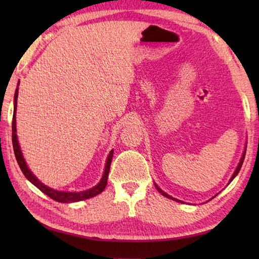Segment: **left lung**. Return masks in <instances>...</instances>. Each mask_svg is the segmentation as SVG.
<instances>
[{"label": "left lung", "instance_id": "left-lung-1", "mask_svg": "<svg viewBox=\"0 0 259 259\" xmlns=\"http://www.w3.org/2000/svg\"><path fill=\"white\" fill-rule=\"evenodd\" d=\"M247 147V146H246ZM245 155H246V150H244V152H243V156H241V158H240V161H239V163H238V166H237V168H236V170H235V172L233 174V176H232V178H230V180H229V183L230 181H232L236 176L238 175V172H239V170H240V168H241V166H243V162H244V159H245ZM155 186H156V188H157V190L160 192V194L162 195V196H164V197H167V198H169V199H172V200H176V201H178V202H184V201H181V200H178V199H176V198H172L171 196H169L168 194H166V192L164 191H162L160 188H159V187L155 184Z\"/></svg>", "mask_w": 259, "mask_h": 259}]
</instances>
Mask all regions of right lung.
<instances>
[{
  "label": "right lung",
  "mask_w": 259,
  "mask_h": 259,
  "mask_svg": "<svg viewBox=\"0 0 259 259\" xmlns=\"http://www.w3.org/2000/svg\"><path fill=\"white\" fill-rule=\"evenodd\" d=\"M20 82V81H19ZM19 85V83H18ZM18 95H19V88H16L15 90V95H14V111H13V120H12V144H13V149H14V155L16 158V161H18L19 166L22 170V172L25 176V178L37 187L42 192H45L47 196L52 198L53 200L59 201V202H75V201H80V200H84L88 199V198L95 197L104 190L108 183V176H109V170H110V164H111V160L113 157V150L110 151L109 156L107 158L106 161V167H104V172L101 180L99 181V184L96 185L92 188L88 189L85 191H80V192H72V191H59L56 189H52L50 187L46 186L45 184H42L40 180H38L34 175L31 172V170L27 168L26 162L23 158V155H22L21 149H20V145L18 141V136H16V120H15V113H16V103H18Z\"/></svg>",
  "instance_id": "add662e5"
}]
</instances>
